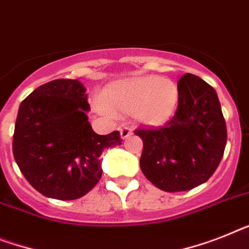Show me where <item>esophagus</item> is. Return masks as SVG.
I'll return each instance as SVG.
<instances>
[{
	"label": "esophagus",
	"mask_w": 249,
	"mask_h": 249,
	"mask_svg": "<svg viewBox=\"0 0 249 249\" xmlns=\"http://www.w3.org/2000/svg\"><path fill=\"white\" fill-rule=\"evenodd\" d=\"M120 133H121V137L124 140V139H127L128 136H131V133H132V129L129 128V127H122V128L120 129Z\"/></svg>",
	"instance_id": "34e87169"
}]
</instances>
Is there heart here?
Masks as SVG:
<instances>
[{
  "label": "heart",
  "mask_w": 249,
  "mask_h": 249,
  "mask_svg": "<svg viewBox=\"0 0 249 249\" xmlns=\"http://www.w3.org/2000/svg\"><path fill=\"white\" fill-rule=\"evenodd\" d=\"M96 108L107 116L132 113L145 126H160L173 116L179 99L174 81L160 76H140L104 89Z\"/></svg>",
  "instance_id": "b5f03b06"
}]
</instances>
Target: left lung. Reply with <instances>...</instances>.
Segmentation results:
<instances>
[{
    "mask_svg": "<svg viewBox=\"0 0 249 249\" xmlns=\"http://www.w3.org/2000/svg\"><path fill=\"white\" fill-rule=\"evenodd\" d=\"M179 99L172 120L159 128H139L140 166L165 192H182L205 183L221 161L227 124L213 86L186 73L178 81Z\"/></svg>",
    "mask_w": 249,
    "mask_h": 249,
    "instance_id": "obj_1",
    "label": "left lung"
}]
</instances>
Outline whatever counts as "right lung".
<instances>
[{"instance_id":"obj_1","label":"right lung","mask_w":249,"mask_h":249,"mask_svg":"<svg viewBox=\"0 0 249 249\" xmlns=\"http://www.w3.org/2000/svg\"><path fill=\"white\" fill-rule=\"evenodd\" d=\"M85 91L77 80H53L18 108L14 158L29 183L49 198L76 200L88 194L102 178L103 151L122 143L118 131H92Z\"/></svg>"}]
</instances>
